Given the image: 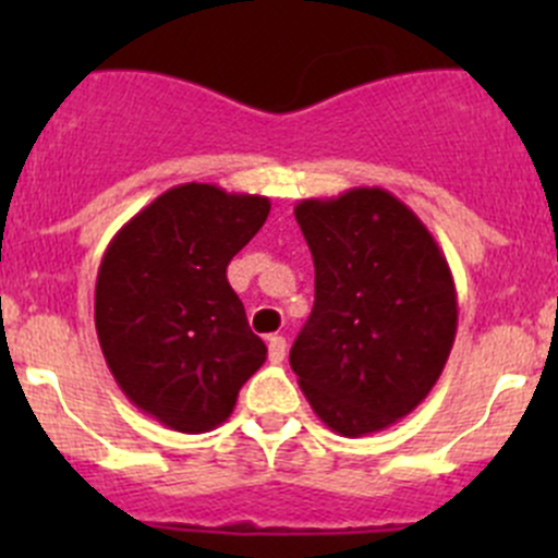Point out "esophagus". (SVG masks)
<instances>
[{"label": "esophagus", "instance_id": "1", "mask_svg": "<svg viewBox=\"0 0 558 558\" xmlns=\"http://www.w3.org/2000/svg\"><path fill=\"white\" fill-rule=\"evenodd\" d=\"M267 348H269V362H272V364L283 362V359H286V337L272 335L267 340Z\"/></svg>", "mask_w": 558, "mask_h": 558}]
</instances>
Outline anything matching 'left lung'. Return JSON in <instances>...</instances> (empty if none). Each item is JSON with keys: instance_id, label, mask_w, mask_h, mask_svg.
I'll list each match as a JSON object with an SVG mask.
<instances>
[{"instance_id": "1", "label": "left lung", "mask_w": 558, "mask_h": 558, "mask_svg": "<svg viewBox=\"0 0 558 558\" xmlns=\"http://www.w3.org/2000/svg\"><path fill=\"white\" fill-rule=\"evenodd\" d=\"M294 216L313 253L315 305L291 369L331 432L373 435L440 380L459 324L451 267L424 221L378 185L302 199Z\"/></svg>"}]
</instances>
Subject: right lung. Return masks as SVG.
I'll return each instance as SVG.
<instances>
[{
  "instance_id": "add662e5",
  "label": "right lung",
  "mask_w": 558,
  "mask_h": 558,
  "mask_svg": "<svg viewBox=\"0 0 558 558\" xmlns=\"http://www.w3.org/2000/svg\"><path fill=\"white\" fill-rule=\"evenodd\" d=\"M267 216V196L183 183L107 245L94 291L105 362L129 402L174 432L221 426L267 359L227 280Z\"/></svg>"
}]
</instances>
